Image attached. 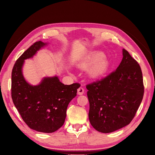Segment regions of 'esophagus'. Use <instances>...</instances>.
Segmentation results:
<instances>
[{"label": "esophagus", "instance_id": "34e87169", "mask_svg": "<svg viewBox=\"0 0 155 155\" xmlns=\"http://www.w3.org/2000/svg\"><path fill=\"white\" fill-rule=\"evenodd\" d=\"M77 93L78 95H83L84 94V88L82 87H80L78 88Z\"/></svg>", "mask_w": 155, "mask_h": 155}]
</instances>
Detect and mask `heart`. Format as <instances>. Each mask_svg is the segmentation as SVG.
Returning <instances> with one entry per match:
<instances>
[{"mask_svg": "<svg viewBox=\"0 0 155 155\" xmlns=\"http://www.w3.org/2000/svg\"><path fill=\"white\" fill-rule=\"evenodd\" d=\"M102 53H95L79 63L78 67L82 69H86L91 65L93 66L89 70V75L92 77H99L107 73L109 68V61L107 58L103 57Z\"/></svg>", "mask_w": 155, "mask_h": 155, "instance_id": "obj_1", "label": "heart"}]
</instances>
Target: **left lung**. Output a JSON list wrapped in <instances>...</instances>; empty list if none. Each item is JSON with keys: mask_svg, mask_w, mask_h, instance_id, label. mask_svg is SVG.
Listing matches in <instances>:
<instances>
[{"mask_svg": "<svg viewBox=\"0 0 155 155\" xmlns=\"http://www.w3.org/2000/svg\"><path fill=\"white\" fill-rule=\"evenodd\" d=\"M117 69L101 80L87 84L88 118L99 132L112 133L128 125L143 98L141 67L125 49Z\"/></svg>", "mask_w": 155, "mask_h": 155, "instance_id": "1", "label": "left lung"}]
</instances>
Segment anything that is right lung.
<instances>
[{
  "mask_svg": "<svg viewBox=\"0 0 155 155\" xmlns=\"http://www.w3.org/2000/svg\"><path fill=\"white\" fill-rule=\"evenodd\" d=\"M46 43L39 41L31 45L15 61L12 71L11 96L25 123L36 131L51 133L64 124L70 102L77 95L78 83L64 85L57 77L44 78L35 86L24 79V60L32 58Z\"/></svg>",
  "mask_w": 155,
  "mask_h": 155,
  "instance_id": "add662e5",
  "label": "right lung"
}]
</instances>
